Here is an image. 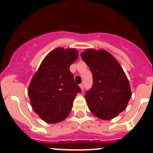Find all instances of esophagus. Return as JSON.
<instances>
[{
	"mask_svg": "<svg viewBox=\"0 0 153 153\" xmlns=\"http://www.w3.org/2000/svg\"><path fill=\"white\" fill-rule=\"evenodd\" d=\"M79 87H80L81 90L83 91V84H82V83H81V84H79Z\"/></svg>",
	"mask_w": 153,
	"mask_h": 153,
	"instance_id": "1",
	"label": "esophagus"
}]
</instances>
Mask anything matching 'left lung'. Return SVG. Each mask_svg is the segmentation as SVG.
<instances>
[{"label": "left lung", "mask_w": 153, "mask_h": 153, "mask_svg": "<svg viewBox=\"0 0 153 153\" xmlns=\"http://www.w3.org/2000/svg\"><path fill=\"white\" fill-rule=\"evenodd\" d=\"M80 56L93 74V87L84 96L90 112L101 120L117 117L126 108L132 95L122 67L105 50L86 49Z\"/></svg>", "instance_id": "1"}]
</instances>
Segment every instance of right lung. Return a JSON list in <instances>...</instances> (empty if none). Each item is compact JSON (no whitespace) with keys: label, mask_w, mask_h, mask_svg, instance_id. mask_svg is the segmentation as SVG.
<instances>
[{"label":"right lung","mask_w":153,"mask_h":153,"mask_svg":"<svg viewBox=\"0 0 153 153\" xmlns=\"http://www.w3.org/2000/svg\"><path fill=\"white\" fill-rule=\"evenodd\" d=\"M78 58L74 48L58 47L45 56L31 79L28 96L35 113L47 123H57L70 114L81 90L70 71Z\"/></svg>","instance_id":"right-lung-1"}]
</instances>
